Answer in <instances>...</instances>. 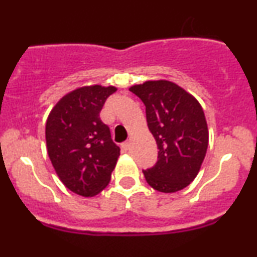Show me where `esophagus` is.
I'll use <instances>...</instances> for the list:
<instances>
[{"label": "esophagus", "mask_w": 257, "mask_h": 257, "mask_svg": "<svg viewBox=\"0 0 257 257\" xmlns=\"http://www.w3.org/2000/svg\"><path fill=\"white\" fill-rule=\"evenodd\" d=\"M129 146H131V143H129V141H125V143L122 144V149L124 150V151H128Z\"/></svg>", "instance_id": "obj_1"}]
</instances>
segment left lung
I'll return each mask as SVG.
<instances>
[{"label": "left lung", "mask_w": 257, "mask_h": 257, "mask_svg": "<svg viewBox=\"0 0 257 257\" xmlns=\"http://www.w3.org/2000/svg\"><path fill=\"white\" fill-rule=\"evenodd\" d=\"M146 106L150 132L158 146L157 163L143 170L147 184L164 193L187 187L198 174L209 143L202 106L173 82L147 81L129 88Z\"/></svg>", "instance_id": "8db88e82"}]
</instances>
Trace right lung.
I'll use <instances>...</instances> for the list:
<instances>
[{
    "mask_svg": "<svg viewBox=\"0 0 257 257\" xmlns=\"http://www.w3.org/2000/svg\"><path fill=\"white\" fill-rule=\"evenodd\" d=\"M116 90L112 85L78 88L59 100L47 119V151L53 167L61 182L79 196L101 192L119 157V147L99 116Z\"/></svg>",
    "mask_w": 257,
    "mask_h": 257,
    "instance_id": "1",
    "label": "right lung"
}]
</instances>
